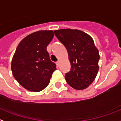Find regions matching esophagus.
<instances>
[{
	"mask_svg": "<svg viewBox=\"0 0 121 121\" xmlns=\"http://www.w3.org/2000/svg\"><path fill=\"white\" fill-rule=\"evenodd\" d=\"M56 64H57V65L58 67H59V65H60V62L57 61V62H56Z\"/></svg>",
	"mask_w": 121,
	"mask_h": 121,
	"instance_id": "obj_1",
	"label": "esophagus"
}]
</instances>
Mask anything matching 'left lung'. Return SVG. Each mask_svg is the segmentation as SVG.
Segmentation results:
<instances>
[{
	"label": "left lung",
	"instance_id": "left-lung-1",
	"mask_svg": "<svg viewBox=\"0 0 121 121\" xmlns=\"http://www.w3.org/2000/svg\"><path fill=\"white\" fill-rule=\"evenodd\" d=\"M58 40L65 46L71 63L65 81L76 90H84L94 81L99 71V50L93 38L82 31L60 29L54 31Z\"/></svg>",
	"mask_w": 121,
	"mask_h": 121
}]
</instances>
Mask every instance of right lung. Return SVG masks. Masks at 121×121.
I'll list each match as a JSON object with an SVG mask.
<instances>
[{"instance_id":"add662e5","label":"right lung","mask_w":121,"mask_h":121,"mask_svg":"<svg viewBox=\"0 0 121 121\" xmlns=\"http://www.w3.org/2000/svg\"><path fill=\"white\" fill-rule=\"evenodd\" d=\"M54 35L52 30L33 33L21 41L14 54L11 62L13 76L30 91L38 92L45 88L56 69L47 50Z\"/></svg>"}]
</instances>
